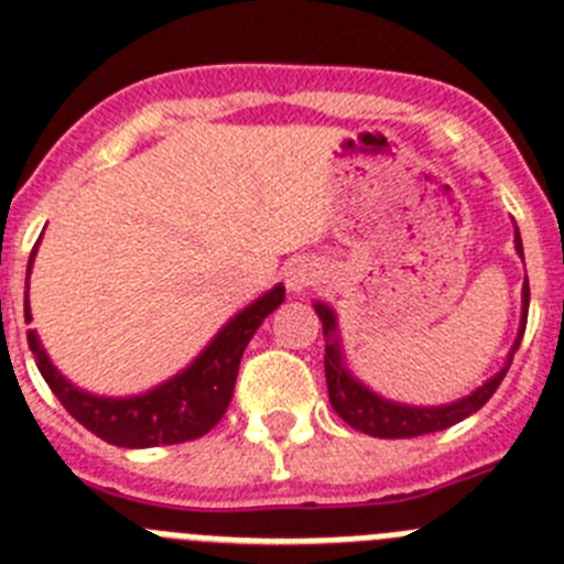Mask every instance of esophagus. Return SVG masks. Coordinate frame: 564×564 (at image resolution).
<instances>
[{"label": "esophagus", "mask_w": 564, "mask_h": 564, "mask_svg": "<svg viewBox=\"0 0 564 564\" xmlns=\"http://www.w3.org/2000/svg\"><path fill=\"white\" fill-rule=\"evenodd\" d=\"M318 276H322V271H318L316 262H310V260L293 262V265L288 268V273H285L288 291H293V293L307 291L310 285H316Z\"/></svg>", "instance_id": "34e87169"}]
</instances>
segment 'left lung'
<instances>
[{"instance_id": "1", "label": "left lung", "mask_w": 564, "mask_h": 564, "mask_svg": "<svg viewBox=\"0 0 564 564\" xmlns=\"http://www.w3.org/2000/svg\"><path fill=\"white\" fill-rule=\"evenodd\" d=\"M514 248L518 254L523 257V242H520V231L514 229ZM322 318L324 335H327V352H324V375H327V391L329 402H333V411L338 413L346 425H352L355 431L369 433L377 438H411V436H425V433L444 431V427L456 425V422L467 420L469 413H475L478 408H484L489 402V397L498 391L500 380L509 371L511 358L518 352L520 340L525 333V318H529V279L523 285V316H520V333L514 346H511L506 366L495 377H489L481 389H475L473 394L462 397V400L451 402V405H402V402L383 400L380 394H375L371 389H366L360 380H355L349 375V369L344 366L338 346V322H335V313L327 304L316 302L313 304Z\"/></svg>"}]
</instances>
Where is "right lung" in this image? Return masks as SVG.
<instances>
[{
    "label": "right lung",
    "instance_id": "1",
    "mask_svg": "<svg viewBox=\"0 0 564 564\" xmlns=\"http://www.w3.org/2000/svg\"><path fill=\"white\" fill-rule=\"evenodd\" d=\"M33 257L35 248L28 262V279ZM282 302H285V288H271L254 304L242 307L181 375L170 377L167 383L156 386L153 391H144L139 397H120V400L86 394L77 386H72L50 364L46 349L33 329L28 333V344L30 352L35 355L41 377L58 397L61 405L102 442L117 444V447L181 444L200 438L218 425L220 416L229 408L231 394H235L237 369H240V358L246 352L248 340L254 338L257 327ZM30 318H33L30 316V302H24V322H30Z\"/></svg>",
    "mask_w": 564,
    "mask_h": 564
}]
</instances>
